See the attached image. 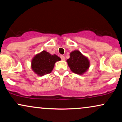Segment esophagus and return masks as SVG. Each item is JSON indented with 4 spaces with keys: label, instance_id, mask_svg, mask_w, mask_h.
Instances as JSON below:
<instances>
[{
    "label": "esophagus",
    "instance_id": "obj_1",
    "mask_svg": "<svg viewBox=\"0 0 122 122\" xmlns=\"http://www.w3.org/2000/svg\"><path fill=\"white\" fill-rule=\"evenodd\" d=\"M60 58H61V60H65V56H63V55L60 56Z\"/></svg>",
    "mask_w": 122,
    "mask_h": 122
}]
</instances>
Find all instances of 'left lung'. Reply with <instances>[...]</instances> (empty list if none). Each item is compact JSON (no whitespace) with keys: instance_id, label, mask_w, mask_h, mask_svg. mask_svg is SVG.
<instances>
[{"instance_id":"8db88e82","label":"left lung","mask_w":122,"mask_h":122,"mask_svg":"<svg viewBox=\"0 0 122 122\" xmlns=\"http://www.w3.org/2000/svg\"><path fill=\"white\" fill-rule=\"evenodd\" d=\"M66 61L71 71L78 75H82L89 67V60L79 50L71 52L70 58Z\"/></svg>"}]
</instances>
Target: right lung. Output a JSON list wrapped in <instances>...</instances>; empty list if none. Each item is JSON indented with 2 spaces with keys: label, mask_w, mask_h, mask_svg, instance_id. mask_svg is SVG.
<instances>
[{
  "label": "right lung",
  "mask_w": 122,
  "mask_h": 122,
  "mask_svg": "<svg viewBox=\"0 0 122 122\" xmlns=\"http://www.w3.org/2000/svg\"><path fill=\"white\" fill-rule=\"evenodd\" d=\"M61 60L56 54L51 55L42 51L35 56L31 61V68L38 76H43L51 72L55 63Z\"/></svg>",
  "instance_id": "add662e5"
}]
</instances>
